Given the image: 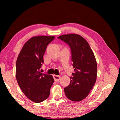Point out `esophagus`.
Returning <instances> with one entry per match:
<instances>
[{"label": "esophagus", "instance_id": "obj_1", "mask_svg": "<svg viewBox=\"0 0 120 120\" xmlns=\"http://www.w3.org/2000/svg\"><path fill=\"white\" fill-rule=\"evenodd\" d=\"M53 78H54V80L56 81V82H58L60 80V76H58V75H53Z\"/></svg>", "mask_w": 120, "mask_h": 120}]
</instances>
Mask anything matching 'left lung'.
Returning <instances> with one entry per match:
<instances>
[{
  "label": "left lung",
  "mask_w": 120,
  "mask_h": 120,
  "mask_svg": "<svg viewBox=\"0 0 120 120\" xmlns=\"http://www.w3.org/2000/svg\"><path fill=\"white\" fill-rule=\"evenodd\" d=\"M71 49V61L75 73L70 82L64 89L70 100L79 101L86 98L94 86L97 78V62L94 53L85 38L78 34H69L58 37Z\"/></svg>",
  "instance_id": "1"
}]
</instances>
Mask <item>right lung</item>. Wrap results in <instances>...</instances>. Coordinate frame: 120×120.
Returning a JSON list of instances; mask_svg holds the SVG:
<instances>
[{
  "mask_svg": "<svg viewBox=\"0 0 120 120\" xmlns=\"http://www.w3.org/2000/svg\"><path fill=\"white\" fill-rule=\"evenodd\" d=\"M53 36H35L24 44L16 64V78L21 90L28 99L40 103L49 96L54 82L52 75L40 72L47 45Z\"/></svg>",
  "mask_w": 120,
  "mask_h": 120,
  "instance_id": "add662e5",
  "label": "right lung"
}]
</instances>
